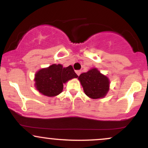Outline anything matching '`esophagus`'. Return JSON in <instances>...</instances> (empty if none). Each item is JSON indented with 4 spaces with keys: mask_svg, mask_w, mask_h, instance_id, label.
Here are the masks:
<instances>
[{
    "mask_svg": "<svg viewBox=\"0 0 148 148\" xmlns=\"http://www.w3.org/2000/svg\"><path fill=\"white\" fill-rule=\"evenodd\" d=\"M81 71H80V70H76V74H77V75L78 76H79L80 75V74H81Z\"/></svg>",
    "mask_w": 148,
    "mask_h": 148,
    "instance_id": "1",
    "label": "esophagus"
}]
</instances>
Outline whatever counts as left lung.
<instances>
[{"mask_svg":"<svg viewBox=\"0 0 148 148\" xmlns=\"http://www.w3.org/2000/svg\"><path fill=\"white\" fill-rule=\"evenodd\" d=\"M79 79L86 95L92 99L103 97L109 89V80L96 68L81 74Z\"/></svg>","mask_w":148,"mask_h":148,"instance_id":"8db88e82","label":"left lung"}]
</instances>
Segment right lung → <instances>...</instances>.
<instances>
[{
	"mask_svg": "<svg viewBox=\"0 0 148 148\" xmlns=\"http://www.w3.org/2000/svg\"><path fill=\"white\" fill-rule=\"evenodd\" d=\"M72 65L63 67L61 64H52L42 69L35 74V87L44 95L53 97L63 89V84L73 78H77Z\"/></svg>",
	"mask_w": 148,
	"mask_h": 148,
	"instance_id": "1",
	"label": "right lung"
}]
</instances>
